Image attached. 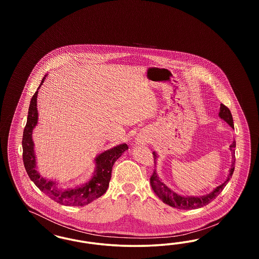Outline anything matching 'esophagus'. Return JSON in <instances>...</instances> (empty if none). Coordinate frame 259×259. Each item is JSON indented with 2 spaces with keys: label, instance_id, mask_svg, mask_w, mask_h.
I'll return each mask as SVG.
<instances>
[{
  "label": "esophagus",
  "instance_id": "obj_1",
  "mask_svg": "<svg viewBox=\"0 0 259 259\" xmlns=\"http://www.w3.org/2000/svg\"><path fill=\"white\" fill-rule=\"evenodd\" d=\"M147 143V138H145L144 136L139 135L137 136L135 140L136 146H141V145H145Z\"/></svg>",
  "mask_w": 259,
  "mask_h": 259
}]
</instances>
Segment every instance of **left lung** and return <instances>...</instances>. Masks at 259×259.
<instances>
[{"mask_svg": "<svg viewBox=\"0 0 259 259\" xmlns=\"http://www.w3.org/2000/svg\"><path fill=\"white\" fill-rule=\"evenodd\" d=\"M219 116L223 119L226 123L228 124L230 127L234 128L233 124V117L231 114V111L227 107H225L223 104H221L220 108V112ZM230 151L232 152V162H231V168L229 170L228 177L226 178V181L219 186H217L209 194L203 195V196H183L175 191H172L171 188H169L167 185H165L159 176L157 175L156 170L154 169V172L152 174L150 178V185L154 193L162 200L163 203L171 206L172 208H177L180 209H194L204 207L210 203L213 199L218 197V195L222 192L223 188L228 184L229 180L231 179L235 169V148H236V142H233L230 147H229ZM154 155V160L158 158V155L155 151L152 152Z\"/></svg>", "mask_w": 259, "mask_h": 259, "instance_id": "obj_1", "label": "left lung"}]
</instances>
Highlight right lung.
I'll return each mask as SVG.
<instances>
[{
  "label": "right lung",
  "instance_id": "right-lung-1",
  "mask_svg": "<svg viewBox=\"0 0 259 259\" xmlns=\"http://www.w3.org/2000/svg\"><path fill=\"white\" fill-rule=\"evenodd\" d=\"M47 75L48 74L44 76L36 93L31 99L28 110V117L22 139L25 169L29 178L37 185V188L53 201L64 206L82 207L88 205L95 199L101 197L107 191L110 185L112 166L114 162L123 154L124 151L128 149V146L126 144H121L99 153L94 159V172L87 183L82 185L66 188L61 187L59 183H57L56 181L47 180L40 177L37 171L35 145L32 137L33 130L37 126L38 119L37 110V93Z\"/></svg>",
  "mask_w": 259,
  "mask_h": 259
}]
</instances>
